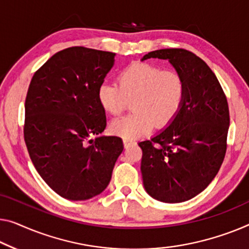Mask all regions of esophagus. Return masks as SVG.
<instances>
[{
	"mask_svg": "<svg viewBox=\"0 0 249 249\" xmlns=\"http://www.w3.org/2000/svg\"><path fill=\"white\" fill-rule=\"evenodd\" d=\"M123 143H124V146H125V147H128L129 145H132V144H134L135 142H134V141H132V140H126V139H124V140H123Z\"/></svg>",
	"mask_w": 249,
	"mask_h": 249,
	"instance_id": "obj_1",
	"label": "esophagus"
}]
</instances>
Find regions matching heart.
Instances as JSON below:
<instances>
[{
    "mask_svg": "<svg viewBox=\"0 0 249 249\" xmlns=\"http://www.w3.org/2000/svg\"><path fill=\"white\" fill-rule=\"evenodd\" d=\"M117 83L104 81L97 98L106 113L118 115L132 101L134 109L115 118L110 131L126 140L146 134L153 128L169 125L183 106L185 83L176 70H163L147 62H133L118 72Z\"/></svg>",
    "mask_w": 249,
    "mask_h": 249,
    "instance_id": "1",
    "label": "heart"
}]
</instances>
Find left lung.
I'll return each instance as SVG.
<instances>
[{
  "label": "left lung",
  "instance_id": "8db88e82",
  "mask_svg": "<svg viewBox=\"0 0 249 249\" xmlns=\"http://www.w3.org/2000/svg\"><path fill=\"white\" fill-rule=\"evenodd\" d=\"M168 60L183 77L185 97L178 116L139 145L144 189L166 203L190 200L217 176L226 154L229 109L219 81L202 59L184 49L151 51L141 59Z\"/></svg>",
  "mask_w": 249,
  "mask_h": 249
}]
</instances>
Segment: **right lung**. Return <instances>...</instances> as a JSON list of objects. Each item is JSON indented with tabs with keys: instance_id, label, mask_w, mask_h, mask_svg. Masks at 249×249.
Wrapping results in <instances>:
<instances>
[{
	"instance_id": "right-lung-1",
	"label": "right lung",
	"mask_w": 249,
	"mask_h": 249,
	"mask_svg": "<svg viewBox=\"0 0 249 249\" xmlns=\"http://www.w3.org/2000/svg\"><path fill=\"white\" fill-rule=\"evenodd\" d=\"M115 53L84 47L53 54L32 77L25 99L24 141L40 177L62 198L81 201L108 185L123 141L102 133L99 85Z\"/></svg>"
}]
</instances>
